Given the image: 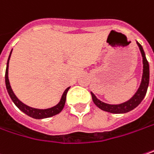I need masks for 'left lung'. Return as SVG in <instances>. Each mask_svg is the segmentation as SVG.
Instances as JSON below:
<instances>
[{"mask_svg": "<svg viewBox=\"0 0 154 154\" xmlns=\"http://www.w3.org/2000/svg\"><path fill=\"white\" fill-rule=\"evenodd\" d=\"M137 44L139 48V50H140L142 57H143V75H142V80H141L139 88L137 89V92L133 95L131 99H130L126 102H123V103L118 104V105H110V104L104 103V102L100 101V100H98L96 98V96L92 92H91V98H92L94 104L99 108H100L101 110H104L106 112H109L112 114H124V113H128V112L133 110L144 100V98L146 94L148 85H149V77H150L149 76L150 75L149 63L147 62L146 57V54H145V52H144L142 46L138 42H137Z\"/></svg>", "mask_w": 154, "mask_h": 154, "instance_id": "8db88e82", "label": "left lung"}]
</instances>
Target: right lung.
Here are the masks:
<instances>
[{"label":"right lung","mask_w":154,"mask_h":154,"mask_svg":"<svg viewBox=\"0 0 154 154\" xmlns=\"http://www.w3.org/2000/svg\"><path fill=\"white\" fill-rule=\"evenodd\" d=\"M11 53H12V50L10 52V54L8 56V59L7 63V68H6V73H5V83H6V88H7V91L8 92V95L9 97L11 98L12 101L14 102V104L17 106L22 112H23L24 114H26L27 116L32 117V118L35 119H43V118H48V117H51V116H54L57 114H59L64 107L65 105V101H66V96H67V92L69 91V87H68L64 92H63V96L61 98V100L60 102L57 104L56 106H53V107H50V108H47V109H38V108H33V107H31L29 106L23 104L22 101H20L17 97L15 95V93L13 92L12 89H11V86H10V84H9V80H8V62H9V58H10V55H11Z\"/></svg>","instance_id":"add662e5"}]
</instances>
